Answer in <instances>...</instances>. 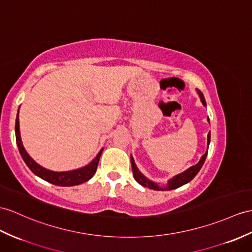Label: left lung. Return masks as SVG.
Here are the masks:
<instances>
[{
	"label": "left lung",
	"instance_id": "left-lung-1",
	"mask_svg": "<svg viewBox=\"0 0 252 252\" xmlns=\"http://www.w3.org/2000/svg\"><path fill=\"white\" fill-rule=\"evenodd\" d=\"M197 92H198V94H199V96H200V98H201L202 103H203V106H206L204 96H203V94H202V92L199 91V90H197ZM207 120H208V118H207ZM208 121H210V120H208ZM210 141H211V131L208 132V134H207V151H206L205 154L201 157L200 161H199L197 164L192 165V167H190L188 170L185 171V172H183V173H181V174H179V175L174 176L172 180H170V181L168 182V185L165 186V187H163V188H162V187H159L156 183L151 182L150 180H147L146 177L138 170L137 165H136V163H134L133 158H132V156H131V157H130V160H131V169H132V173H133L134 180H136V181L140 184V185H142L143 187H149V188L154 189V190H161V191H163V190H172V189H176V188H179V187H181V186H183V185H185V184L189 183L190 181H191V180L193 179V177H194L195 175L198 174L200 169L202 168V165H203V163H204V161H205V159H206V156H207L208 145H210Z\"/></svg>",
	"mask_w": 252,
	"mask_h": 252
}]
</instances>
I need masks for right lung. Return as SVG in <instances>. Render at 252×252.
I'll return each instance as SVG.
<instances>
[{
	"label": "right lung",
	"mask_w": 252,
	"mask_h": 252,
	"mask_svg": "<svg viewBox=\"0 0 252 252\" xmlns=\"http://www.w3.org/2000/svg\"><path fill=\"white\" fill-rule=\"evenodd\" d=\"M19 129H20V128H19V111H18L17 119H16V126H15L16 141H17L18 149H19L21 157L23 158L24 162L27 163V165L30 168V170L32 171V172L35 175L39 176L40 179L45 180L49 183H51V184H53V185L68 187V186L80 185V184L88 182L96 173L97 165H98V162H99V158L101 156L102 150L99 153H98V155L96 156V158L94 159L93 161L89 163L88 165H85V167H83L81 169L68 171V172H53V171L42 168L41 165H39L38 163H36L33 160V159L30 157V155L28 154L27 151L24 150V147L22 145Z\"/></svg>",
	"instance_id": "1"
}]
</instances>
